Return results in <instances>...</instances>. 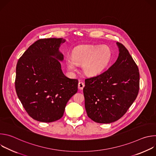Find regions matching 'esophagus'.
<instances>
[{"instance_id":"esophagus-1","label":"esophagus","mask_w":156,"mask_h":156,"mask_svg":"<svg viewBox=\"0 0 156 156\" xmlns=\"http://www.w3.org/2000/svg\"><path fill=\"white\" fill-rule=\"evenodd\" d=\"M78 89H79V90H82L83 89V87H84V83L83 82L80 81V82L78 83Z\"/></svg>"}]
</instances>
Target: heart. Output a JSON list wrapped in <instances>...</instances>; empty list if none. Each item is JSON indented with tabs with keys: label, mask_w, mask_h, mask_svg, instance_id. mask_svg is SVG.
I'll use <instances>...</instances> for the list:
<instances>
[{
	"label": "heart",
	"mask_w": 156,
	"mask_h": 156,
	"mask_svg": "<svg viewBox=\"0 0 156 156\" xmlns=\"http://www.w3.org/2000/svg\"><path fill=\"white\" fill-rule=\"evenodd\" d=\"M112 56V51L107 46L83 45L73 51L72 57H66V65L71 72L77 70V65H82L85 75L95 76L107 67Z\"/></svg>",
	"instance_id": "heart-1"
}]
</instances>
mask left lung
<instances>
[{
  "instance_id": "8db88e82",
  "label": "left lung",
  "mask_w": 156,
  "mask_h": 156,
  "mask_svg": "<svg viewBox=\"0 0 156 156\" xmlns=\"http://www.w3.org/2000/svg\"><path fill=\"white\" fill-rule=\"evenodd\" d=\"M117 44L119 55L116 62L103 73L85 80L86 113L99 123L120 119L135 101L140 90L137 65L123 44Z\"/></svg>"
}]
</instances>
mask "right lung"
Here are the masks:
<instances>
[{
	"label": "right lung",
	"instance_id": "right-lung-1",
	"mask_svg": "<svg viewBox=\"0 0 156 156\" xmlns=\"http://www.w3.org/2000/svg\"><path fill=\"white\" fill-rule=\"evenodd\" d=\"M62 38L41 39L19 58L16 67L15 90L28 115L41 122L62 117L69 99L77 93L78 81L66 77L59 61Z\"/></svg>",
	"mask_w": 156,
	"mask_h": 156
}]
</instances>
